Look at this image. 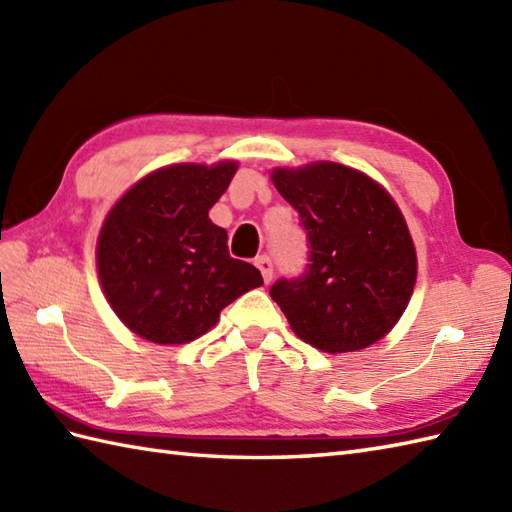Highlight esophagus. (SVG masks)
<instances>
[{
  "instance_id": "esophagus-1",
  "label": "esophagus",
  "mask_w": 512,
  "mask_h": 512,
  "mask_svg": "<svg viewBox=\"0 0 512 512\" xmlns=\"http://www.w3.org/2000/svg\"><path fill=\"white\" fill-rule=\"evenodd\" d=\"M255 266L262 270V277H264V281L268 284L270 279H273V273H275V266H273V259H270L268 255H259L257 259H255Z\"/></svg>"
}]
</instances>
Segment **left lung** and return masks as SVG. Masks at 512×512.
<instances>
[{
    "mask_svg": "<svg viewBox=\"0 0 512 512\" xmlns=\"http://www.w3.org/2000/svg\"><path fill=\"white\" fill-rule=\"evenodd\" d=\"M273 182L299 213L310 248L306 270L270 288L290 328L330 354L383 339L416 284V248L396 202L336 162L277 169Z\"/></svg>",
    "mask_w": 512,
    "mask_h": 512,
    "instance_id": "8db88e82",
    "label": "left lung"
}]
</instances>
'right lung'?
Segmentation results:
<instances>
[{"label": "right lung", "instance_id": "obj_1", "mask_svg": "<svg viewBox=\"0 0 512 512\" xmlns=\"http://www.w3.org/2000/svg\"><path fill=\"white\" fill-rule=\"evenodd\" d=\"M235 162L171 165L136 182L107 215L96 246L101 286L129 330L151 343L198 339L262 273L233 259L209 220Z\"/></svg>", "mask_w": 512, "mask_h": 512}]
</instances>
